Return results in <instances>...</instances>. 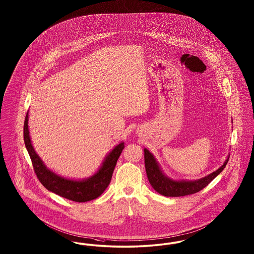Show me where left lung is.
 <instances>
[{
    "label": "left lung",
    "instance_id": "8db88e82",
    "mask_svg": "<svg viewBox=\"0 0 254 254\" xmlns=\"http://www.w3.org/2000/svg\"><path fill=\"white\" fill-rule=\"evenodd\" d=\"M144 164L147 179L153 188L161 194L165 196H183L192 193H197L203 188H205L213 179L222 172L226 164L228 163L229 158L226 160L223 165L219 167L216 171L196 181H173L165 177L160 169V166L156 162L154 156L146 148H144Z\"/></svg>",
    "mask_w": 254,
    "mask_h": 254
}]
</instances>
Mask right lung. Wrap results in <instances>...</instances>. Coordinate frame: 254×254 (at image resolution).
<instances>
[{"mask_svg":"<svg viewBox=\"0 0 254 254\" xmlns=\"http://www.w3.org/2000/svg\"><path fill=\"white\" fill-rule=\"evenodd\" d=\"M23 139L26 149L30 156L34 171L41 184L53 193L75 202L90 201L101 195L111 183L112 173L117 160L125 147L124 142L115 146L112 152L107 156L101 168L91 178L84 181H71L60 177L47 169L38 154L35 152L31 143L28 130V113H26L24 120Z\"/></svg>","mask_w":254,"mask_h":254,"instance_id":"right-lung-1","label":"right lung"}]
</instances>
